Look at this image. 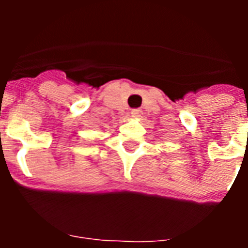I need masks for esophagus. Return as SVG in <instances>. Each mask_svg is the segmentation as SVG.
Wrapping results in <instances>:
<instances>
[{
	"mask_svg": "<svg viewBox=\"0 0 248 248\" xmlns=\"http://www.w3.org/2000/svg\"><path fill=\"white\" fill-rule=\"evenodd\" d=\"M131 115L134 118H140L141 117V110L140 109H134V110H131Z\"/></svg>",
	"mask_w": 248,
	"mask_h": 248,
	"instance_id": "1",
	"label": "esophagus"
}]
</instances>
